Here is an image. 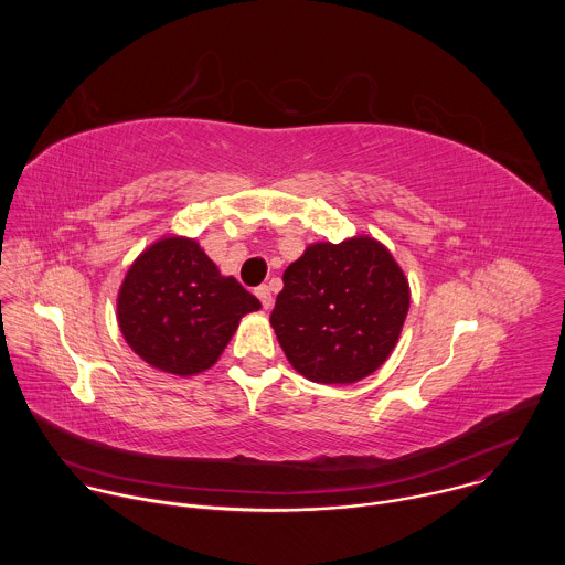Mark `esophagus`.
I'll return each instance as SVG.
<instances>
[{
  "label": "esophagus",
  "mask_w": 565,
  "mask_h": 565,
  "mask_svg": "<svg viewBox=\"0 0 565 565\" xmlns=\"http://www.w3.org/2000/svg\"><path fill=\"white\" fill-rule=\"evenodd\" d=\"M255 295L259 297V301H262V306L266 308V310H270L273 308V290H270V286H259V288H255Z\"/></svg>",
  "instance_id": "esophagus-1"
}]
</instances>
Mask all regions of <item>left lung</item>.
<instances>
[{"label":"left lung","instance_id":"left-lung-1","mask_svg":"<svg viewBox=\"0 0 565 565\" xmlns=\"http://www.w3.org/2000/svg\"><path fill=\"white\" fill-rule=\"evenodd\" d=\"M409 301V281L380 241H319L286 268L270 324L303 377L353 384L386 362Z\"/></svg>","mask_w":565,"mask_h":565}]
</instances>
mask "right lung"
Here are the masks:
<instances>
[{
	"label": "right lung",
	"instance_id": "obj_1",
	"mask_svg": "<svg viewBox=\"0 0 565 565\" xmlns=\"http://www.w3.org/2000/svg\"><path fill=\"white\" fill-rule=\"evenodd\" d=\"M262 308L234 277L221 275L196 238L168 234L129 266L116 303L129 349L170 375L216 364L244 315Z\"/></svg>",
	"mask_w": 565,
	"mask_h": 565
}]
</instances>
